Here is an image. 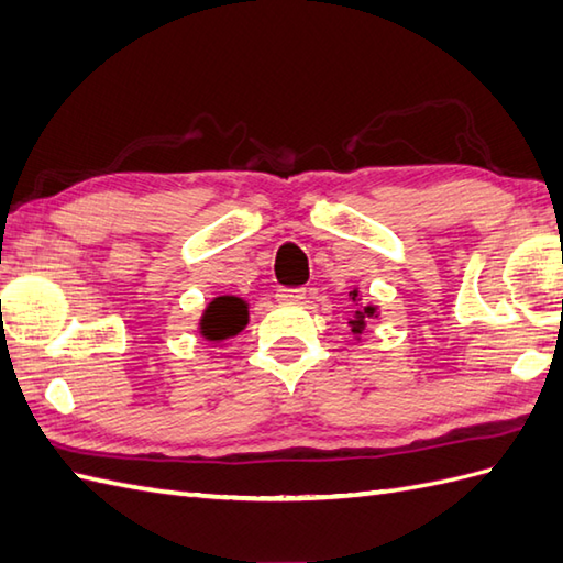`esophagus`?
I'll list each match as a JSON object with an SVG mask.
<instances>
[{"mask_svg": "<svg viewBox=\"0 0 563 563\" xmlns=\"http://www.w3.org/2000/svg\"><path fill=\"white\" fill-rule=\"evenodd\" d=\"M303 298H306L303 289H279L277 291L279 303H300Z\"/></svg>", "mask_w": 563, "mask_h": 563, "instance_id": "1", "label": "esophagus"}]
</instances>
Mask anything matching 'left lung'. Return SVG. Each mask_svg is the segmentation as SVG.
<instances>
[{"label":"left lung","mask_w":563,"mask_h":563,"mask_svg":"<svg viewBox=\"0 0 563 563\" xmlns=\"http://www.w3.org/2000/svg\"><path fill=\"white\" fill-rule=\"evenodd\" d=\"M349 300L353 303V314L349 318V327H351V332H353V339L361 341L367 322L379 318V306H375V303H363V296H361V291H358V286H355V289L349 291Z\"/></svg>","instance_id":"left-lung-1"}]
</instances>
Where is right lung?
<instances>
[{
	"label": "right lung",
	"mask_w": 563,
	"mask_h": 563,
	"mask_svg": "<svg viewBox=\"0 0 563 563\" xmlns=\"http://www.w3.org/2000/svg\"><path fill=\"white\" fill-rule=\"evenodd\" d=\"M249 320H251L249 300H243L239 296H217L210 300L208 308L202 310L198 332L205 341L219 344V341H227L231 336H236L239 332H243Z\"/></svg>",
	"instance_id": "right-lung-1"
}]
</instances>
